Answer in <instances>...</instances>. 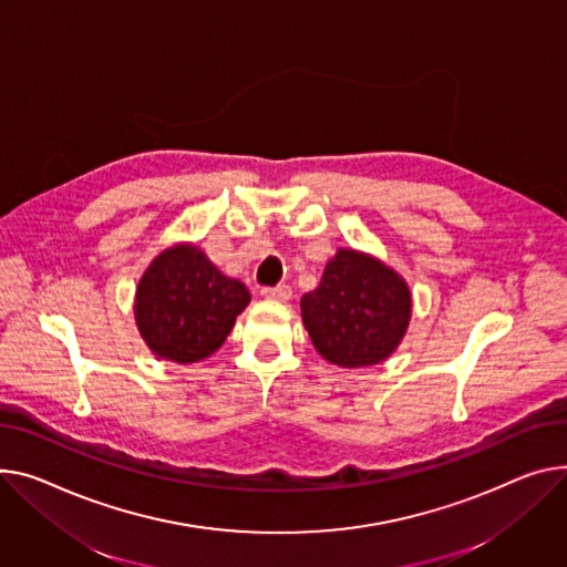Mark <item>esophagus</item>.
Here are the masks:
<instances>
[{
	"mask_svg": "<svg viewBox=\"0 0 567 567\" xmlns=\"http://www.w3.org/2000/svg\"><path fill=\"white\" fill-rule=\"evenodd\" d=\"M264 298H271V300H289L291 298V289L287 285H278V287H264L261 289Z\"/></svg>",
	"mask_w": 567,
	"mask_h": 567,
	"instance_id": "34e87169",
	"label": "esophagus"
}]
</instances>
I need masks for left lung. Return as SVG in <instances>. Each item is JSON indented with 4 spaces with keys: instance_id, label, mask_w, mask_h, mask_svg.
Here are the masks:
<instances>
[{
    "instance_id": "1",
    "label": "left lung",
    "mask_w": 567,
    "mask_h": 567,
    "mask_svg": "<svg viewBox=\"0 0 567 567\" xmlns=\"http://www.w3.org/2000/svg\"><path fill=\"white\" fill-rule=\"evenodd\" d=\"M300 312L315 349L328 362L358 369L396 351L410 323L412 296L381 259L339 248L319 287L300 298Z\"/></svg>"
}]
</instances>
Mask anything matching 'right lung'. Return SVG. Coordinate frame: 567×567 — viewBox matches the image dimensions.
<instances>
[{"label":"right lung","instance_id":"1","mask_svg":"<svg viewBox=\"0 0 567 567\" xmlns=\"http://www.w3.org/2000/svg\"><path fill=\"white\" fill-rule=\"evenodd\" d=\"M248 303L244 282L223 276L200 248L177 244L162 250L138 280L134 317L150 351L188 364L223 347Z\"/></svg>","mask_w":567,"mask_h":567}]
</instances>
